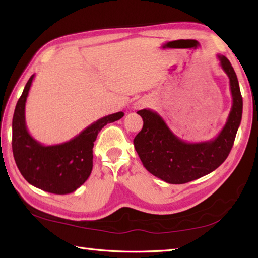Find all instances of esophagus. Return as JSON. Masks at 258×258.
I'll list each match as a JSON object with an SVG mask.
<instances>
[{
  "label": "esophagus",
  "mask_w": 258,
  "mask_h": 258,
  "mask_svg": "<svg viewBox=\"0 0 258 258\" xmlns=\"http://www.w3.org/2000/svg\"><path fill=\"white\" fill-rule=\"evenodd\" d=\"M147 105H149V101H147L146 98H140V100H138L133 104V107L134 109H141L146 107Z\"/></svg>",
  "instance_id": "esophagus-1"
}]
</instances>
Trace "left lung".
I'll return each mask as SVG.
<instances>
[{"instance_id": "1", "label": "left lung", "mask_w": 258, "mask_h": 258, "mask_svg": "<svg viewBox=\"0 0 258 258\" xmlns=\"http://www.w3.org/2000/svg\"><path fill=\"white\" fill-rule=\"evenodd\" d=\"M229 79L232 108L224 127L215 139L188 143L177 138L164 119L151 109L138 112L143 128L135 136L134 146L143 166L169 184H185L212 173L226 160L242 120L243 98L236 73L224 55H217Z\"/></svg>"}]
</instances>
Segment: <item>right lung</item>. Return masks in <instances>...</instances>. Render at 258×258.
<instances>
[{
  "instance_id": "add662e5",
  "label": "right lung",
  "mask_w": 258,
  "mask_h": 258,
  "mask_svg": "<svg viewBox=\"0 0 258 258\" xmlns=\"http://www.w3.org/2000/svg\"><path fill=\"white\" fill-rule=\"evenodd\" d=\"M33 74L16 103L12 122V150L16 165L31 185L53 194H70L89 178L93 168V146L98 132L124 116L123 112L104 116L75 138L45 146L31 136L25 124V103Z\"/></svg>"
}]
</instances>
